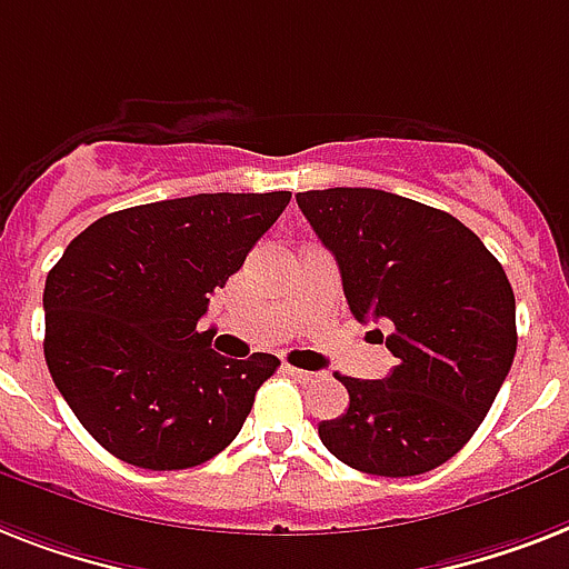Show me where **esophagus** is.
<instances>
[{
	"label": "esophagus",
	"mask_w": 569,
	"mask_h": 569,
	"mask_svg": "<svg viewBox=\"0 0 569 569\" xmlns=\"http://www.w3.org/2000/svg\"><path fill=\"white\" fill-rule=\"evenodd\" d=\"M286 373H292L295 380H303V382L316 380L318 377V373H312V371H300V368H295V365H286Z\"/></svg>",
	"instance_id": "esophagus-1"
}]
</instances>
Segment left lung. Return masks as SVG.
<instances>
[{
	"mask_svg": "<svg viewBox=\"0 0 569 569\" xmlns=\"http://www.w3.org/2000/svg\"><path fill=\"white\" fill-rule=\"evenodd\" d=\"M336 257L350 312L389 321L386 380L339 377L348 412L318 436L350 468L418 477L468 445L517 350L515 292L482 239L450 212L365 187L298 192Z\"/></svg>",
	"mask_w": 569,
	"mask_h": 569,
	"instance_id": "obj_1",
	"label": "left lung"
}]
</instances>
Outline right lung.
I'll return each instance as SVG.
<instances>
[{
    "label": "right lung",
    "instance_id": "add662e5",
    "mask_svg": "<svg viewBox=\"0 0 569 569\" xmlns=\"http://www.w3.org/2000/svg\"><path fill=\"white\" fill-rule=\"evenodd\" d=\"M292 192H201L78 233L46 277L43 353L81 427L117 459L183 470L239 436L280 359L219 357L198 330Z\"/></svg>",
    "mask_w": 569,
    "mask_h": 569
}]
</instances>
